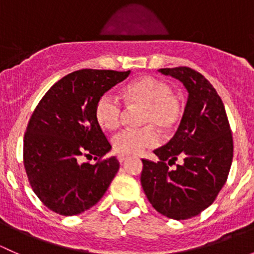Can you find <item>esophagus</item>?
<instances>
[{
    "instance_id": "34e87169",
    "label": "esophagus",
    "mask_w": 254,
    "mask_h": 254,
    "mask_svg": "<svg viewBox=\"0 0 254 254\" xmlns=\"http://www.w3.org/2000/svg\"><path fill=\"white\" fill-rule=\"evenodd\" d=\"M127 158H129V156L127 155H123V153L118 155V160H119V162H124V161H127Z\"/></svg>"
}]
</instances>
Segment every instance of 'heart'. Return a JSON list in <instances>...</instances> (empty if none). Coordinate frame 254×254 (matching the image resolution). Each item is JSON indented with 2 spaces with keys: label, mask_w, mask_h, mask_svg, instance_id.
I'll return each mask as SVG.
<instances>
[{
  "label": "heart",
  "mask_w": 254,
  "mask_h": 254,
  "mask_svg": "<svg viewBox=\"0 0 254 254\" xmlns=\"http://www.w3.org/2000/svg\"><path fill=\"white\" fill-rule=\"evenodd\" d=\"M124 98L130 106L143 107L139 129H125L113 137V147L123 155H137L158 142L155 127L168 130L175 127L181 115L179 102L173 97L170 84L155 77H142L127 84ZM97 123L102 129L115 130L122 123L123 103L119 97L106 92L98 98L94 109Z\"/></svg>",
  "instance_id": "obj_1"
}]
</instances>
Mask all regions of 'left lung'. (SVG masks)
Masks as SVG:
<instances>
[{
  "instance_id": "1",
  "label": "left lung",
  "mask_w": 254,
  "mask_h": 254,
  "mask_svg": "<svg viewBox=\"0 0 254 254\" xmlns=\"http://www.w3.org/2000/svg\"><path fill=\"white\" fill-rule=\"evenodd\" d=\"M158 71L179 79L188 101L175 136L153 151L160 161L142 160L141 186L160 214L186 220L211 205L226 183L234 140L224 103L201 73L186 66Z\"/></svg>"
}]
</instances>
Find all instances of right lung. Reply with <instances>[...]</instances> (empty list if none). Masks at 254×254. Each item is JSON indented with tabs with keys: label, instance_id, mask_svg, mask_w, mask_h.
<instances>
[{
	"label": "right lung",
	"instance_id": "add662e5",
	"mask_svg": "<svg viewBox=\"0 0 254 254\" xmlns=\"http://www.w3.org/2000/svg\"><path fill=\"white\" fill-rule=\"evenodd\" d=\"M130 71H75L45 93L28 123L23 162L35 195L56 214L72 216L96 205L117 172V157L97 123V101ZM94 157V165L80 157Z\"/></svg>",
	"mask_w": 254,
	"mask_h": 254
}]
</instances>
